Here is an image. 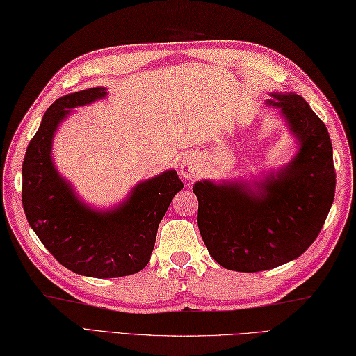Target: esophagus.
<instances>
[{"label": "esophagus", "mask_w": 356, "mask_h": 356, "mask_svg": "<svg viewBox=\"0 0 356 356\" xmlns=\"http://www.w3.org/2000/svg\"><path fill=\"white\" fill-rule=\"evenodd\" d=\"M179 172L184 178H193L198 172V159L195 156H186L179 164Z\"/></svg>", "instance_id": "esophagus-1"}]
</instances>
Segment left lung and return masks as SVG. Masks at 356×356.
I'll list each match as a JSON object with an SVG mask.
<instances>
[{"instance_id":"left-lung-1","label":"left lung","mask_w":356,"mask_h":356,"mask_svg":"<svg viewBox=\"0 0 356 356\" xmlns=\"http://www.w3.org/2000/svg\"><path fill=\"white\" fill-rule=\"evenodd\" d=\"M298 144L295 156L257 179L193 186L198 227L216 263L235 272L275 269L296 259L315 241L335 197L332 141L324 122L296 93H270Z\"/></svg>"}]
</instances>
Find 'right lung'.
I'll return each mask as SVG.
<instances>
[{
  "label": "right lung",
  "instance_id": "obj_1",
  "mask_svg": "<svg viewBox=\"0 0 356 356\" xmlns=\"http://www.w3.org/2000/svg\"><path fill=\"white\" fill-rule=\"evenodd\" d=\"M107 97L106 87L67 93L50 106L31 140L23 163V207L31 227L58 263L83 277L118 278L143 270L156 230L173 197L183 188L177 170L135 184L120 204L95 209L55 168L54 136L72 108Z\"/></svg>",
  "mask_w": 356,
  "mask_h": 356
}]
</instances>
